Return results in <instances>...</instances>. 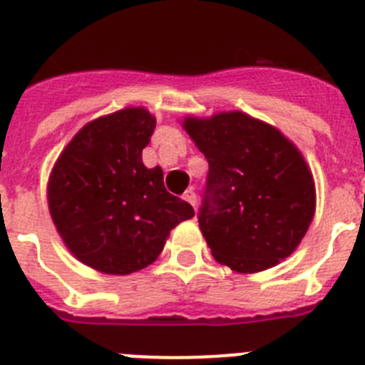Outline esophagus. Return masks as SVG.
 Masks as SVG:
<instances>
[{
    "instance_id": "1",
    "label": "esophagus",
    "mask_w": 365,
    "mask_h": 365,
    "mask_svg": "<svg viewBox=\"0 0 365 365\" xmlns=\"http://www.w3.org/2000/svg\"><path fill=\"white\" fill-rule=\"evenodd\" d=\"M182 198L185 202H189V204H191L192 207H195V205H196V192H195V189H192V187H189V189H187V191L183 192Z\"/></svg>"
}]
</instances>
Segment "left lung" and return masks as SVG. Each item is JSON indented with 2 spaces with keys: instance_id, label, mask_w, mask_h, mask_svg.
Masks as SVG:
<instances>
[{
  "instance_id": "1",
  "label": "left lung",
  "mask_w": 365,
  "mask_h": 365,
  "mask_svg": "<svg viewBox=\"0 0 365 365\" xmlns=\"http://www.w3.org/2000/svg\"><path fill=\"white\" fill-rule=\"evenodd\" d=\"M209 163L198 224L213 257L252 274L287 259L316 209L312 174L277 128L240 112L185 119Z\"/></svg>"
}]
</instances>
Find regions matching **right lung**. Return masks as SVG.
<instances>
[{
	"label": "right lung",
	"instance_id": "obj_1",
	"mask_svg": "<svg viewBox=\"0 0 365 365\" xmlns=\"http://www.w3.org/2000/svg\"><path fill=\"white\" fill-rule=\"evenodd\" d=\"M156 119L126 108L95 119L66 147L51 173L49 211L75 257L104 274L126 275L156 261L169 231L195 215L170 195L160 167L141 152Z\"/></svg>",
	"mask_w": 365,
	"mask_h": 365
}]
</instances>
